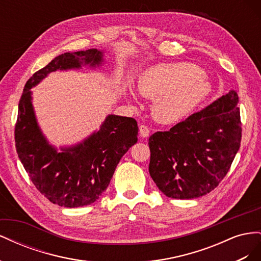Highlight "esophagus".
I'll return each mask as SVG.
<instances>
[{
  "label": "esophagus",
  "mask_w": 261,
  "mask_h": 261,
  "mask_svg": "<svg viewBox=\"0 0 261 261\" xmlns=\"http://www.w3.org/2000/svg\"><path fill=\"white\" fill-rule=\"evenodd\" d=\"M139 134L143 138H146L149 136V128L146 125H140L139 126Z\"/></svg>",
  "instance_id": "obj_1"
}]
</instances>
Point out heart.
Returning a JSON list of instances; mask_svg holds the SVG:
<instances>
[{"label":"heart","instance_id":"b5f03b06","mask_svg":"<svg viewBox=\"0 0 261 261\" xmlns=\"http://www.w3.org/2000/svg\"><path fill=\"white\" fill-rule=\"evenodd\" d=\"M137 89L143 96L154 99L153 115L164 123L183 120L198 108L211 93L203 72L191 63H167L144 69L138 77ZM129 102L137 94L128 91Z\"/></svg>","mask_w":261,"mask_h":261}]
</instances>
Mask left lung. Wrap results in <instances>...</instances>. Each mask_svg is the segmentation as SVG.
I'll return each mask as SVG.
<instances>
[{"mask_svg":"<svg viewBox=\"0 0 261 261\" xmlns=\"http://www.w3.org/2000/svg\"><path fill=\"white\" fill-rule=\"evenodd\" d=\"M240 98L231 90L169 132L149 138V173L170 198L193 199L215 189L241 146Z\"/></svg>","mask_w":261,"mask_h":261,"instance_id":"obj_1","label":"left lung"}]
</instances>
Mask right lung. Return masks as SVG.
Listing matches in <instances>:
<instances>
[{
  "label": "right lung",
  "instance_id": "obj_1",
  "mask_svg": "<svg viewBox=\"0 0 261 261\" xmlns=\"http://www.w3.org/2000/svg\"><path fill=\"white\" fill-rule=\"evenodd\" d=\"M105 50L66 52L31 76L18 105L15 143L21 164L36 188L61 207L88 206L110 184L122 156L137 143L138 126L133 117L109 114L99 129L70 146L52 145L39 126L33 91L50 73L105 65Z\"/></svg>",
  "mask_w": 261,
  "mask_h": 261
}]
</instances>
